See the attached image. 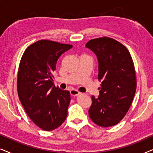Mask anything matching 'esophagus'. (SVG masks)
Returning a JSON list of instances; mask_svg holds the SVG:
<instances>
[{
  "label": "esophagus",
  "instance_id": "34e87169",
  "mask_svg": "<svg viewBox=\"0 0 153 153\" xmlns=\"http://www.w3.org/2000/svg\"><path fill=\"white\" fill-rule=\"evenodd\" d=\"M70 92V94H71V95H72V96H77V95H79V94H81L80 92H79L76 89L71 90Z\"/></svg>",
  "mask_w": 153,
  "mask_h": 153
}]
</instances>
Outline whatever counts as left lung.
Listing matches in <instances>:
<instances>
[{"label":"left lung","instance_id":"obj_1","mask_svg":"<svg viewBox=\"0 0 153 153\" xmlns=\"http://www.w3.org/2000/svg\"><path fill=\"white\" fill-rule=\"evenodd\" d=\"M85 47L97 56L98 80L101 82L98 97L92 96L89 116L99 126H114L126 115L135 95L137 79L132 58L124 45L109 37L91 39Z\"/></svg>","mask_w":153,"mask_h":153}]
</instances>
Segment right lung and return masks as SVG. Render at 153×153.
Instances as JSON below:
<instances>
[{"label": "right lung", "mask_w": 153, "mask_h": 153, "mask_svg": "<svg viewBox=\"0 0 153 153\" xmlns=\"http://www.w3.org/2000/svg\"><path fill=\"white\" fill-rule=\"evenodd\" d=\"M72 47L42 39L29 46L21 59L19 97L29 118L43 130L58 128L68 116L70 92L55 87L52 73L60 56Z\"/></svg>", "instance_id": "add662e5"}]
</instances>
